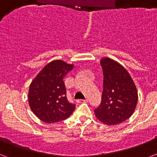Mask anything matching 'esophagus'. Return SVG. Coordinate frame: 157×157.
Returning a JSON list of instances; mask_svg holds the SVG:
<instances>
[{
  "mask_svg": "<svg viewBox=\"0 0 157 157\" xmlns=\"http://www.w3.org/2000/svg\"><path fill=\"white\" fill-rule=\"evenodd\" d=\"M76 102L79 103H86V102H87V99H78V100H76Z\"/></svg>",
  "mask_w": 157,
  "mask_h": 157,
  "instance_id": "34e87169",
  "label": "esophagus"
}]
</instances>
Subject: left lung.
<instances>
[{
    "label": "left lung",
    "instance_id": "8db88e82",
    "mask_svg": "<svg viewBox=\"0 0 157 157\" xmlns=\"http://www.w3.org/2000/svg\"><path fill=\"white\" fill-rule=\"evenodd\" d=\"M103 90L101 104L94 110L98 121L116 125L131 117L138 102V90L126 69L110 58H102Z\"/></svg>",
    "mask_w": 157,
    "mask_h": 157
}]
</instances>
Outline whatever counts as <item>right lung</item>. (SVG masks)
Returning <instances> with one entry per match:
<instances>
[{"label": "right lung", "mask_w": 157, "mask_h": 157, "mask_svg": "<svg viewBox=\"0 0 157 157\" xmlns=\"http://www.w3.org/2000/svg\"><path fill=\"white\" fill-rule=\"evenodd\" d=\"M73 64L56 59L46 64L29 86L28 103L33 112L45 123H55L71 116L76 106L68 102L63 79Z\"/></svg>", "instance_id": "add662e5"}]
</instances>
